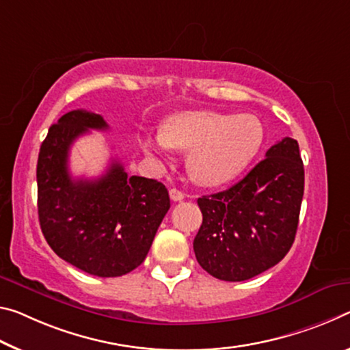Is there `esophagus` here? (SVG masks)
<instances>
[{"label":"esophagus","mask_w":350,"mask_h":350,"mask_svg":"<svg viewBox=\"0 0 350 350\" xmlns=\"http://www.w3.org/2000/svg\"><path fill=\"white\" fill-rule=\"evenodd\" d=\"M170 198L171 201L177 202V201H182V199L185 198V195L180 190H177V188H170Z\"/></svg>","instance_id":"obj_1"}]
</instances>
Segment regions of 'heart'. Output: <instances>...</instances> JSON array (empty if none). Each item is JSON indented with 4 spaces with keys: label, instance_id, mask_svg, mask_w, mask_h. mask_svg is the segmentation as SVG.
Masks as SVG:
<instances>
[{
    "label": "heart",
    "instance_id": "obj_1",
    "mask_svg": "<svg viewBox=\"0 0 350 350\" xmlns=\"http://www.w3.org/2000/svg\"><path fill=\"white\" fill-rule=\"evenodd\" d=\"M263 140L257 116L196 110L170 116L162 131L142 137V146L152 155H165L171 148L190 151L187 168L191 179L202 187H218L245 171Z\"/></svg>",
    "mask_w": 350,
    "mask_h": 350
}]
</instances>
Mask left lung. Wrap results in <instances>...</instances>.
Listing matches in <instances>:
<instances>
[{"label":"left lung","mask_w":350,"mask_h":350,"mask_svg":"<svg viewBox=\"0 0 350 350\" xmlns=\"http://www.w3.org/2000/svg\"><path fill=\"white\" fill-rule=\"evenodd\" d=\"M304 196V163L285 137L229 190L198 199L202 224L193 241L210 275L241 282L273 268L295 241Z\"/></svg>","instance_id":"1"}]
</instances>
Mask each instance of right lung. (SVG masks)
Segmentation results:
<instances>
[{"label": "right lung", "instance_id": "right-lung-1", "mask_svg": "<svg viewBox=\"0 0 350 350\" xmlns=\"http://www.w3.org/2000/svg\"><path fill=\"white\" fill-rule=\"evenodd\" d=\"M90 129L109 126L87 110H71L49 127L37 162L38 221L65 262L92 275L120 277L145 262L170 196L162 182L127 176L118 160L98 179H73L70 148Z\"/></svg>", "mask_w": 350, "mask_h": 350}]
</instances>
